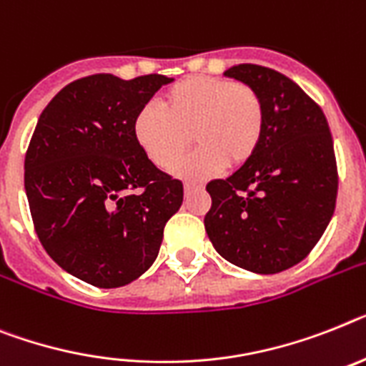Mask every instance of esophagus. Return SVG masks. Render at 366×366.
Segmentation results:
<instances>
[{
  "instance_id": "obj_1",
  "label": "esophagus",
  "mask_w": 366,
  "mask_h": 366,
  "mask_svg": "<svg viewBox=\"0 0 366 366\" xmlns=\"http://www.w3.org/2000/svg\"><path fill=\"white\" fill-rule=\"evenodd\" d=\"M195 189H201V186H197V184H184V192L186 193H192Z\"/></svg>"
}]
</instances>
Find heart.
Returning <instances> with one entry per match:
<instances>
[{"mask_svg":"<svg viewBox=\"0 0 366 366\" xmlns=\"http://www.w3.org/2000/svg\"><path fill=\"white\" fill-rule=\"evenodd\" d=\"M162 107L145 106L134 119V137L143 154L159 169H171L188 150L173 173L202 180L227 167L247 164L264 136L266 107L253 87L214 76H189L169 87Z\"/></svg>","mask_w":366,"mask_h":366,"instance_id":"b5f03b06","label":"heart"}]
</instances>
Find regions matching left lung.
Listing matches in <instances>:
<instances>
[{
	"label": "left lung",
	"instance_id": "8db88e82",
	"mask_svg": "<svg viewBox=\"0 0 366 366\" xmlns=\"http://www.w3.org/2000/svg\"><path fill=\"white\" fill-rule=\"evenodd\" d=\"M253 87L266 107L260 147L225 180H212L204 229L214 249L247 272L302 262L330 225L337 201L333 139L320 106L281 72L238 64L223 72Z\"/></svg>",
	"mask_w": 366,
	"mask_h": 366
}]
</instances>
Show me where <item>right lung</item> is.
<instances>
[{
	"label": "right lung",
	"mask_w": 366,
	"mask_h": 366,
	"mask_svg": "<svg viewBox=\"0 0 366 366\" xmlns=\"http://www.w3.org/2000/svg\"><path fill=\"white\" fill-rule=\"evenodd\" d=\"M173 78L76 79L39 117L24 164L33 225L46 253L74 277L124 287L158 257L182 182L137 145L134 119Z\"/></svg>",
	"instance_id": "obj_1"
}]
</instances>
